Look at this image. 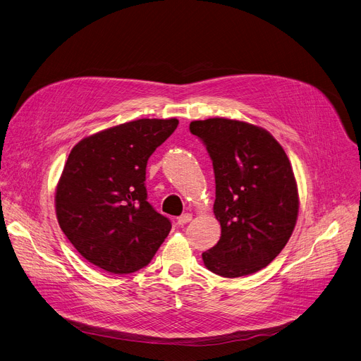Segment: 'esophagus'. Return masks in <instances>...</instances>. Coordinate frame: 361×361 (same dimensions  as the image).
Masks as SVG:
<instances>
[{
    "label": "esophagus",
    "mask_w": 361,
    "mask_h": 361,
    "mask_svg": "<svg viewBox=\"0 0 361 361\" xmlns=\"http://www.w3.org/2000/svg\"><path fill=\"white\" fill-rule=\"evenodd\" d=\"M191 219H193V214H191V213H184V214L180 216V218H177V224L183 226V225L188 224Z\"/></svg>",
    "instance_id": "esophagus-1"
}]
</instances>
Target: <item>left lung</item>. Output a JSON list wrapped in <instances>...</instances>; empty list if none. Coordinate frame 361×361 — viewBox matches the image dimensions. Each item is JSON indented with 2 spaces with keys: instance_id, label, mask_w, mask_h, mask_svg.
<instances>
[{
  "instance_id": "obj_1",
  "label": "left lung",
  "mask_w": 361,
  "mask_h": 361,
  "mask_svg": "<svg viewBox=\"0 0 361 361\" xmlns=\"http://www.w3.org/2000/svg\"><path fill=\"white\" fill-rule=\"evenodd\" d=\"M213 162V213L222 233L202 254L214 274L235 279L267 267L289 241L299 213L292 164L280 143L259 126L225 117L195 120Z\"/></svg>"
}]
</instances>
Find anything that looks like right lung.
<instances>
[{
	"label": "right lung",
	"mask_w": 361,
	"mask_h": 361,
	"mask_svg": "<svg viewBox=\"0 0 361 361\" xmlns=\"http://www.w3.org/2000/svg\"><path fill=\"white\" fill-rule=\"evenodd\" d=\"M177 118H139L84 137L55 191L56 218L75 250L113 274L145 267L171 231L147 200V164Z\"/></svg>",
	"instance_id": "add662e5"
}]
</instances>
